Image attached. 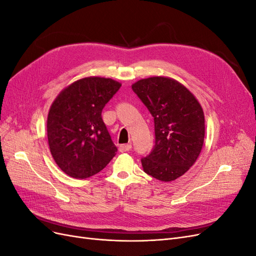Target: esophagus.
I'll use <instances>...</instances> for the list:
<instances>
[{
  "instance_id": "esophagus-1",
  "label": "esophagus",
  "mask_w": 256,
  "mask_h": 256,
  "mask_svg": "<svg viewBox=\"0 0 256 256\" xmlns=\"http://www.w3.org/2000/svg\"><path fill=\"white\" fill-rule=\"evenodd\" d=\"M131 147H132V145L131 144H122L120 146V152H129L131 150Z\"/></svg>"
}]
</instances>
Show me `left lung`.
Returning a JSON list of instances; mask_svg holds the SVG:
<instances>
[{
  "mask_svg": "<svg viewBox=\"0 0 256 256\" xmlns=\"http://www.w3.org/2000/svg\"><path fill=\"white\" fill-rule=\"evenodd\" d=\"M154 118V145L141 159L144 172L171 182L194 164L205 136L203 109L192 92L164 76L142 79L132 85Z\"/></svg>",
  "mask_w": 256,
  "mask_h": 256,
  "instance_id": "8db88e82",
  "label": "left lung"
}]
</instances>
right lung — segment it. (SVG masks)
<instances>
[{
	"label": "right lung",
	"instance_id": "right-lung-1",
	"mask_svg": "<svg viewBox=\"0 0 256 256\" xmlns=\"http://www.w3.org/2000/svg\"><path fill=\"white\" fill-rule=\"evenodd\" d=\"M122 84L88 76L69 85L54 100L48 114L50 152L60 168L74 178L99 173L118 152L102 120L104 106Z\"/></svg>",
	"mask_w": 256,
	"mask_h": 256
}]
</instances>
